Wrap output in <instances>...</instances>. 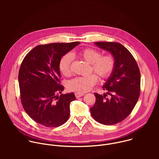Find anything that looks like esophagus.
<instances>
[{"label":"esophagus","instance_id":"esophagus-1","mask_svg":"<svg viewBox=\"0 0 159 159\" xmlns=\"http://www.w3.org/2000/svg\"><path fill=\"white\" fill-rule=\"evenodd\" d=\"M75 96H76L77 98H80V97L84 96L85 94H79V93H75Z\"/></svg>","mask_w":159,"mask_h":159}]
</instances>
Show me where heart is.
<instances>
[{"label": "heart", "instance_id": "b5f03b06", "mask_svg": "<svg viewBox=\"0 0 159 159\" xmlns=\"http://www.w3.org/2000/svg\"><path fill=\"white\" fill-rule=\"evenodd\" d=\"M79 55L87 62L91 64L93 70L101 79L108 77L114 69L115 60L111 55L101 56L99 51L89 48L80 50ZM72 60V56L70 54H66L60 59L59 69L64 75H69L70 74ZM97 80V77L94 75L76 77L69 81L68 88L72 91L84 94L89 91Z\"/></svg>", "mask_w": 159, "mask_h": 159}]
</instances>
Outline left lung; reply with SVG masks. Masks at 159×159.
Returning a JSON list of instances; mask_svg holds the SVG:
<instances>
[{"mask_svg": "<svg viewBox=\"0 0 159 159\" xmlns=\"http://www.w3.org/2000/svg\"><path fill=\"white\" fill-rule=\"evenodd\" d=\"M98 47L114 57V69L102 86L106 98L95 93V104L90 109L93 118L101 124L112 125L124 120L137 102L140 90V72L131 53L122 44L115 42H96Z\"/></svg>", "mask_w": 159, "mask_h": 159, "instance_id": "1", "label": "left lung"}]
</instances>
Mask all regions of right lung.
<instances>
[{"label":"right lung","mask_w":159,"mask_h":159,"mask_svg":"<svg viewBox=\"0 0 159 159\" xmlns=\"http://www.w3.org/2000/svg\"><path fill=\"white\" fill-rule=\"evenodd\" d=\"M79 44L39 45L22 61L18 75L21 102L27 114L36 123L47 127H57L69 119L70 102L76 98L73 93L61 94L64 87L59 84V62Z\"/></svg>","instance_id":"right-lung-1"}]
</instances>
